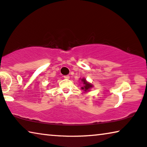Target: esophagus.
Returning a JSON list of instances; mask_svg holds the SVG:
<instances>
[{
    "label": "esophagus",
    "mask_w": 147,
    "mask_h": 147,
    "mask_svg": "<svg viewBox=\"0 0 147 147\" xmlns=\"http://www.w3.org/2000/svg\"><path fill=\"white\" fill-rule=\"evenodd\" d=\"M63 77H64V78H65V79H69V78H70V76H69V75H66V76H63Z\"/></svg>",
    "instance_id": "1"
}]
</instances>
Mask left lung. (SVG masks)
I'll return each instance as SVG.
<instances>
[{"instance_id": "1", "label": "left lung", "mask_w": 147, "mask_h": 147, "mask_svg": "<svg viewBox=\"0 0 147 147\" xmlns=\"http://www.w3.org/2000/svg\"><path fill=\"white\" fill-rule=\"evenodd\" d=\"M81 81H82V86H81V89H82L84 92H88L90 91V89L94 87V85L92 84H91L90 82H88L85 78H81Z\"/></svg>"}]
</instances>
